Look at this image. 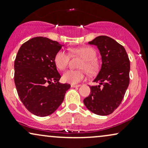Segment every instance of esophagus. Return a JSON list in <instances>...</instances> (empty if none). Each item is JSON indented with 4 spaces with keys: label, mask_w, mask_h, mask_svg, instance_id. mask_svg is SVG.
<instances>
[{
    "label": "esophagus",
    "mask_w": 148,
    "mask_h": 148,
    "mask_svg": "<svg viewBox=\"0 0 148 148\" xmlns=\"http://www.w3.org/2000/svg\"><path fill=\"white\" fill-rule=\"evenodd\" d=\"M80 86H81V85H75V84L71 85V87L72 88H78V87H80Z\"/></svg>",
    "instance_id": "34e87169"
}]
</instances>
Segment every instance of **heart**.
I'll return each instance as SVG.
<instances>
[{
	"instance_id": "heart-1",
	"label": "heart",
	"mask_w": 148,
	"mask_h": 148,
	"mask_svg": "<svg viewBox=\"0 0 148 148\" xmlns=\"http://www.w3.org/2000/svg\"><path fill=\"white\" fill-rule=\"evenodd\" d=\"M74 53L79 55L84 59L80 66V69H85L88 74H93L98 70V63L96 60L97 53L95 50L92 47H86L76 48L72 50ZM69 60V55L64 50H60L56 54L54 62L58 69H64L67 67ZM86 77L84 70H74L69 69L62 75L64 82L75 84L81 82Z\"/></svg>"
}]
</instances>
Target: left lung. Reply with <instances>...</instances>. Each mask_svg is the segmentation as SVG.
I'll return each mask as SVG.
<instances>
[{"mask_svg":"<svg viewBox=\"0 0 148 148\" xmlns=\"http://www.w3.org/2000/svg\"><path fill=\"white\" fill-rule=\"evenodd\" d=\"M88 44L99 49L101 67L93 81L99 85L90 86L91 94L84 103L95 114L109 115L121 103L130 84V60L125 48L109 37L98 36Z\"/></svg>","mask_w":148,"mask_h":148,"instance_id":"8db88e82","label":"left lung"}]
</instances>
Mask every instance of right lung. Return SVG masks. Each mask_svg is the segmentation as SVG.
I'll return each instance as SVG.
<instances>
[{"label": "right lung", "mask_w": 148, "mask_h": 148, "mask_svg": "<svg viewBox=\"0 0 148 148\" xmlns=\"http://www.w3.org/2000/svg\"><path fill=\"white\" fill-rule=\"evenodd\" d=\"M63 45L43 37L30 39L21 45L14 61V83L18 97L33 114H52L63 101L71 87L60 84L54 58Z\"/></svg>", "instance_id": "1"}]
</instances>
